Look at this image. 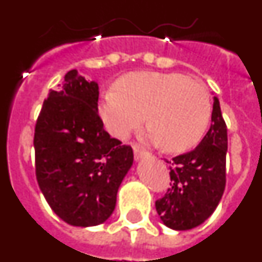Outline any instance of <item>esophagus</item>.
I'll return each instance as SVG.
<instances>
[{"instance_id":"1","label":"esophagus","mask_w":262,"mask_h":262,"mask_svg":"<svg viewBox=\"0 0 262 262\" xmlns=\"http://www.w3.org/2000/svg\"><path fill=\"white\" fill-rule=\"evenodd\" d=\"M147 155V152L143 151L142 148L139 147H134V156H135V160H140Z\"/></svg>"}]
</instances>
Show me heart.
<instances>
[{
    "label": "heart",
    "mask_w": 262,
    "mask_h": 262,
    "mask_svg": "<svg viewBox=\"0 0 262 262\" xmlns=\"http://www.w3.org/2000/svg\"><path fill=\"white\" fill-rule=\"evenodd\" d=\"M99 115L111 135L126 139L145 120L144 139L168 152H184L200 143L211 119L205 86L181 73L134 72L99 99Z\"/></svg>",
    "instance_id": "heart-1"
}]
</instances>
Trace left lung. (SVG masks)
<instances>
[{
  "instance_id": "8db88e82",
  "label": "left lung",
  "mask_w": 262,
  "mask_h": 262,
  "mask_svg": "<svg viewBox=\"0 0 262 262\" xmlns=\"http://www.w3.org/2000/svg\"><path fill=\"white\" fill-rule=\"evenodd\" d=\"M211 126L202 142L187 154L166 161L170 189L156 201V211L166 227L191 230L215 211L226 187L227 126L221 103L214 97Z\"/></svg>"
}]
</instances>
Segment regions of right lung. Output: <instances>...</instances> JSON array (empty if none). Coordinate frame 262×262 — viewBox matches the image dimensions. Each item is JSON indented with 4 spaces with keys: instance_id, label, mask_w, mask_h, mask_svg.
I'll use <instances>...</instances> for the list:
<instances>
[{
    "instance_id": "1",
    "label": "right lung",
    "mask_w": 262,
    "mask_h": 262,
    "mask_svg": "<svg viewBox=\"0 0 262 262\" xmlns=\"http://www.w3.org/2000/svg\"><path fill=\"white\" fill-rule=\"evenodd\" d=\"M98 84L72 69L50 90L35 126V170L53 212L71 226L110 217L134 152L111 138L98 115Z\"/></svg>"
}]
</instances>
